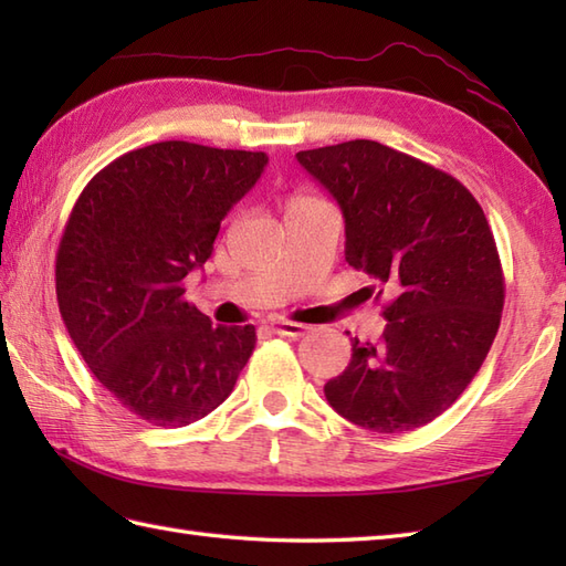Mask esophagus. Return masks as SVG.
<instances>
[{
    "mask_svg": "<svg viewBox=\"0 0 566 566\" xmlns=\"http://www.w3.org/2000/svg\"><path fill=\"white\" fill-rule=\"evenodd\" d=\"M274 331L284 335V338H302V335L308 331L304 323H294V321H276Z\"/></svg>",
    "mask_w": 566,
    "mask_h": 566,
    "instance_id": "34e87169",
    "label": "esophagus"
}]
</instances>
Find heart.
<instances>
[{"label": "heart", "mask_w": 566, "mask_h": 566, "mask_svg": "<svg viewBox=\"0 0 566 566\" xmlns=\"http://www.w3.org/2000/svg\"><path fill=\"white\" fill-rule=\"evenodd\" d=\"M306 199H308V197H294L290 203H298V201H306Z\"/></svg>", "instance_id": "heart-1"}]
</instances>
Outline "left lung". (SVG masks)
<instances>
[{
  "label": "left lung",
  "mask_w": 566,
  "mask_h": 566,
  "mask_svg": "<svg viewBox=\"0 0 566 566\" xmlns=\"http://www.w3.org/2000/svg\"><path fill=\"white\" fill-rule=\"evenodd\" d=\"M340 203L345 260L394 298L379 343L353 340L328 403L355 426L406 432L460 399L501 323L503 270L486 216L460 179L377 140L296 153Z\"/></svg>",
  "instance_id": "left-lung-1"
}]
</instances>
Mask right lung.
Instances as JSON below:
<instances>
[{"label": "right lung", "instance_id": "add662e5", "mask_svg": "<svg viewBox=\"0 0 566 566\" xmlns=\"http://www.w3.org/2000/svg\"><path fill=\"white\" fill-rule=\"evenodd\" d=\"M268 155L163 140L90 179L55 255V294L72 343L106 391L160 428L209 416L255 350V326H213L185 298L223 216Z\"/></svg>", "mask_w": 566, "mask_h": 566}]
</instances>
